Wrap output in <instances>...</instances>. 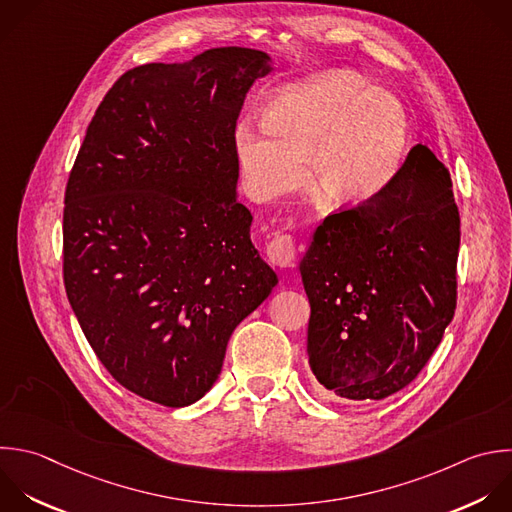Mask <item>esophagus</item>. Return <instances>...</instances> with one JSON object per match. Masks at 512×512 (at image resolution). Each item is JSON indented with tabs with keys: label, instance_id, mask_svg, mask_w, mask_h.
I'll return each mask as SVG.
<instances>
[{
	"label": "esophagus",
	"instance_id": "obj_1",
	"mask_svg": "<svg viewBox=\"0 0 512 512\" xmlns=\"http://www.w3.org/2000/svg\"><path fill=\"white\" fill-rule=\"evenodd\" d=\"M268 260L272 266L278 268H290L294 266V256H296V248H294V238L290 234H280L276 236L268 248H266Z\"/></svg>",
	"mask_w": 512,
	"mask_h": 512
}]
</instances>
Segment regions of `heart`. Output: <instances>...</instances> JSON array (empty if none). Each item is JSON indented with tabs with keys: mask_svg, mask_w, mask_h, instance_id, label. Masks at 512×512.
<instances>
[{
	"mask_svg": "<svg viewBox=\"0 0 512 512\" xmlns=\"http://www.w3.org/2000/svg\"><path fill=\"white\" fill-rule=\"evenodd\" d=\"M406 136L400 102L348 72H328L280 90L264 126L240 122L236 154L250 192L272 198L304 176L330 202L358 206L390 180Z\"/></svg>",
	"mask_w": 512,
	"mask_h": 512,
	"instance_id": "1",
	"label": "heart"
}]
</instances>
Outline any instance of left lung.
Returning a JSON list of instances; mask_svg holds the SVG:
<instances>
[{
  "instance_id": "left-lung-1",
  "label": "left lung",
  "mask_w": 512,
  "mask_h": 512,
  "mask_svg": "<svg viewBox=\"0 0 512 512\" xmlns=\"http://www.w3.org/2000/svg\"><path fill=\"white\" fill-rule=\"evenodd\" d=\"M458 246L450 174L420 144L372 200L324 218L300 274L326 390L382 400L418 376L454 316Z\"/></svg>"
}]
</instances>
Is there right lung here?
Here are the masks:
<instances>
[{"label":"right lung","instance_id":"obj_1","mask_svg":"<svg viewBox=\"0 0 512 512\" xmlns=\"http://www.w3.org/2000/svg\"><path fill=\"white\" fill-rule=\"evenodd\" d=\"M270 58L214 48L126 72L98 106L64 208V284L106 370L180 408L278 284L238 202L236 120Z\"/></svg>","mask_w":512,"mask_h":512}]
</instances>
